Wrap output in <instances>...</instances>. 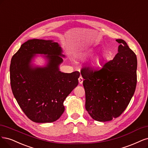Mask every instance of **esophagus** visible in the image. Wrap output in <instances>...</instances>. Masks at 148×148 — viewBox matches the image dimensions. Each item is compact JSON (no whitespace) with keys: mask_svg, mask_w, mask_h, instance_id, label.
I'll list each match as a JSON object with an SVG mask.
<instances>
[{"mask_svg":"<svg viewBox=\"0 0 148 148\" xmlns=\"http://www.w3.org/2000/svg\"><path fill=\"white\" fill-rule=\"evenodd\" d=\"M78 80H79V84H82V83H83V80H84V79H83V77H82V76H80V77H79V79H78Z\"/></svg>","mask_w":148,"mask_h":148,"instance_id":"34e87169","label":"esophagus"}]
</instances>
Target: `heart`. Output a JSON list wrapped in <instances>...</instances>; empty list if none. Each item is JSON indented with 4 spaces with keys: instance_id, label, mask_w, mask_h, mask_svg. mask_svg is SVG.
<instances>
[{
    "instance_id": "b5f03b06",
    "label": "heart",
    "mask_w": 148,
    "mask_h": 148,
    "mask_svg": "<svg viewBox=\"0 0 148 148\" xmlns=\"http://www.w3.org/2000/svg\"><path fill=\"white\" fill-rule=\"evenodd\" d=\"M80 57H84V56H86V54H82V55H79ZM95 64H98L99 63V60H98V59H97L96 60H95Z\"/></svg>"
}]
</instances>
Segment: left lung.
I'll return each mask as SVG.
<instances>
[{
	"mask_svg": "<svg viewBox=\"0 0 148 148\" xmlns=\"http://www.w3.org/2000/svg\"><path fill=\"white\" fill-rule=\"evenodd\" d=\"M113 60L101 68L84 67L85 109L94 120L110 121L120 116L129 104L137 82L136 54L122 39Z\"/></svg>",
	"mask_w": 148,
	"mask_h": 148,
	"instance_id": "obj_1",
	"label": "left lung"
}]
</instances>
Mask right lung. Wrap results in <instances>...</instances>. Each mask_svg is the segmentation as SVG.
<instances>
[{"label":"right lung","instance_id":"right-lung-1","mask_svg":"<svg viewBox=\"0 0 148 148\" xmlns=\"http://www.w3.org/2000/svg\"><path fill=\"white\" fill-rule=\"evenodd\" d=\"M62 50L52 40L30 39L23 44L12 56L10 84L18 104L30 120L37 123L53 122L64 111L63 102L78 85L79 71L64 73L58 66L63 62ZM35 54H49L44 68H30Z\"/></svg>","mask_w":148,"mask_h":148}]
</instances>
